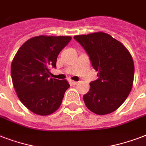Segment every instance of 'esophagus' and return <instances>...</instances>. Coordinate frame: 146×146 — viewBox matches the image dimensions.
Wrapping results in <instances>:
<instances>
[{
	"label": "esophagus",
	"mask_w": 146,
	"mask_h": 146,
	"mask_svg": "<svg viewBox=\"0 0 146 146\" xmlns=\"http://www.w3.org/2000/svg\"><path fill=\"white\" fill-rule=\"evenodd\" d=\"M70 83L71 85H73V86H75V85H77L78 82H76V81H73V80H70Z\"/></svg>",
	"instance_id": "34e87169"
}]
</instances>
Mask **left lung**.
<instances>
[{
	"instance_id": "1",
	"label": "left lung",
	"mask_w": 146,
	"mask_h": 146,
	"mask_svg": "<svg viewBox=\"0 0 146 146\" xmlns=\"http://www.w3.org/2000/svg\"><path fill=\"white\" fill-rule=\"evenodd\" d=\"M74 38L89 54L98 76L83 96L86 106L98 115L112 113L122 105L133 87L134 64L130 53L121 42L102 32Z\"/></svg>"
}]
</instances>
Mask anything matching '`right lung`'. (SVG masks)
Returning <instances> with one entry per match:
<instances>
[{"label": "right lung", "mask_w": 146, "mask_h": 146, "mask_svg": "<svg viewBox=\"0 0 146 146\" xmlns=\"http://www.w3.org/2000/svg\"><path fill=\"white\" fill-rule=\"evenodd\" d=\"M70 36L38 35L27 40L17 50L11 64V77L20 102L35 114L50 115L61 104L70 87L66 80L50 78L57 56Z\"/></svg>", "instance_id": "obj_1"}]
</instances>
